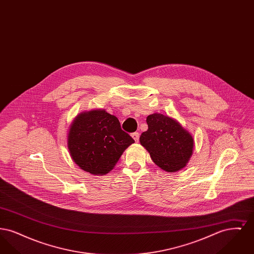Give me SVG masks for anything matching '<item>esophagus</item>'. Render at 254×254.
Instances as JSON below:
<instances>
[{
  "mask_svg": "<svg viewBox=\"0 0 254 254\" xmlns=\"http://www.w3.org/2000/svg\"><path fill=\"white\" fill-rule=\"evenodd\" d=\"M133 139L135 140V142H139V138H140V134L138 132H134L131 134Z\"/></svg>",
  "mask_w": 254,
  "mask_h": 254,
  "instance_id": "34e87169",
  "label": "esophagus"
}]
</instances>
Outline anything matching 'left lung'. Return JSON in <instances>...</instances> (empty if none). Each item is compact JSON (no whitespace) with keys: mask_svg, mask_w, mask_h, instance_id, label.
<instances>
[{"mask_svg":"<svg viewBox=\"0 0 254 254\" xmlns=\"http://www.w3.org/2000/svg\"><path fill=\"white\" fill-rule=\"evenodd\" d=\"M148 129L140 136V143L152 161L168 172L186 167L193 150V138L178 122L154 113L146 118Z\"/></svg>","mask_w":254,"mask_h":254,"instance_id":"1","label":"left lung"}]
</instances>
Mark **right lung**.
Here are the masks:
<instances>
[{"mask_svg": "<svg viewBox=\"0 0 254 254\" xmlns=\"http://www.w3.org/2000/svg\"><path fill=\"white\" fill-rule=\"evenodd\" d=\"M134 143L121 128L117 117L106 110H91L76 117L68 133V149L73 161L86 172L109 173L125 149Z\"/></svg>", "mask_w": 254, "mask_h": 254, "instance_id": "1", "label": "right lung"}]
</instances>
